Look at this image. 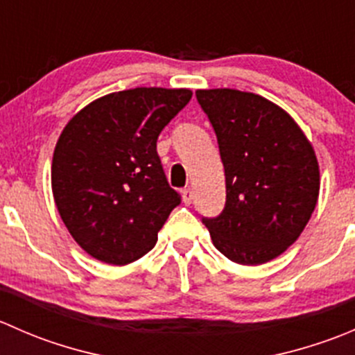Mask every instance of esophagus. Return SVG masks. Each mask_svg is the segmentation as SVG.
Wrapping results in <instances>:
<instances>
[{
	"label": "esophagus",
	"mask_w": 355,
	"mask_h": 355,
	"mask_svg": "<svg viewBox=\"0 0 355 355\" xmlns=\"http://www.w3.org/2000/svg\"><path fill=\"white\" fill-rule=\"evenodd\" d=\"M192 198H194V194H192L191 187H187V189H184V191H182V199H184L185 204H191Z\"/></svg>",
	"instance_id": "1"
}]
</instances>
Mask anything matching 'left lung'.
<instances>
[{
    "mask_svg": "<svg viewBox=\"0 0 355 355\" xmlns=\"http://www.w3.org/2000/svg\"><path fill=\"white\" fill-rule=\"evenodd\" d=\"M213 125L227 200L202 218L213 244L239 264L275 259L299 239L320 194L316 155L290 114L237 89L196 91Z\"/></svg>",
    "mask_w": 355,
    "mask_h": 355,
    "instance_id": "8db88e82",
    "label": "left lung"
}]
</instances>
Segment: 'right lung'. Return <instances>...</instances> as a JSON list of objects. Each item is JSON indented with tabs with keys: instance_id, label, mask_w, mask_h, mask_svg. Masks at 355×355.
Segmentation results:
<instances>
[{
	"instance_id": "1",
	"label": "right lung",
	"mask_w": 355,
	"mask_h": 355,
	"mask_svg": "<svg viewBox=\"0 0 355 355\" xmlns=\"http://www.w3.org/2000/svg\"><path fill=\"white\" fill-rule=\"evenodd\" d=\"M191 98L189 89L113 92L63 128L53 155V196L70 235L92 257L121 266L156 245L182 200L164 177L157 135Z\"/></svg>"
}]
</instances>
